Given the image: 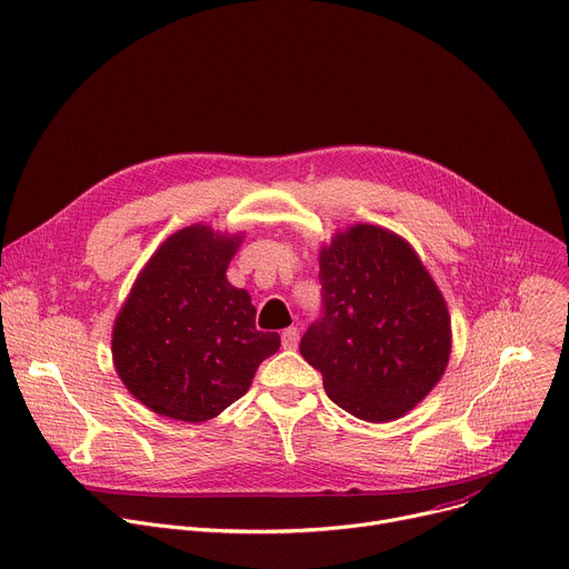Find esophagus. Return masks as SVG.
Wrapping results in <instances>:
<instances>
[{
	"label": "esophagus",
	"instance_id": "esophagus-1",
	"mask_svg": "<svg viewBox=\"0 0 569 569\" xmlns=\"http://www.w3.org/2000/svg\"><path fill=\"white\" fill-rule=\"evenodd\" d=\"M299 342V329L297 327H288L283 333H281V345L283 349H295Z\"/></svg>",
	"mask_w": 569,
	"mask_h": 569
}]
</instances>
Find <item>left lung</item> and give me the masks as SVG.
Instances as JSON below:
<instances>
[{
    "mask_svg": "<svg viewBox=\"0 0 569 569\" xmlns=\"http://www.w3.org/2000/svg\"><path fill=\"white\" fill-rule=\"evenodd\" d=\"M322 313L299 351L331 401L366 422H390L440 381L451 327L445 299L399 236L356 224L320 253Z\"/></svg>",
    "mask_w": 569,
    "mask_h": 569,
    "instance_id": "8db88e82",
    "label": "left lung"
}]
</instances>
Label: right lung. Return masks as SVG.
Instances as JSON below:
<instances>
[{
	"mask_svg": "<svg viewBox=\"0 0 569 569\" xmlns=\"http://www.w3.org/2000/svg\"><path fill=\"white\" fill-rule=\"evenodd\" d=\"M240 236L194 224L149 258L113 327L127 390L159 416L206 422L240 399L279 333L256 329V308L227 281Z\"/></svg>",
	"mask_w": 569,
	"mask_h": 569,
	"instance_id": "add662e5",
	"label": "right lung"
}]
</instances>
